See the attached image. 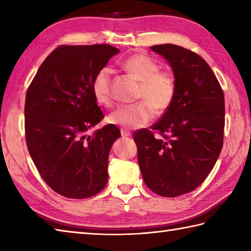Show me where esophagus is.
<instances>
[{"instance_id":"34e87169","label":"esophagus","mask_w":251,"mask_h":251,"mask_svg":"<svg viewBox=\"0 0 251 251\" xmlns=\"http://www.w3.org/2000/svg\"><path fill=\"white\" fill-rule=\"evenodd\" d=\"M121 134H122V137H123V138H126V137H130V136H131L130 132L125 130V129H121Z\"/></svg>"}]
</instances>
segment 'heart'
I'll return each instance as SVG.
<instances>
[{"instance_id": "obj_1", "label": "heart", "mask_w": 251, "mask_h": 251, "mask_svg": "<svg viewBox=\"0 0 251 251\" xmlns=\"http://www.w3.org/2000/svg\"><path fill=\"white\" fill-rule=\"evenodd\" d=\"M123 68L140 82L138 98L142 101L135 104L121 105L109 115L111 124L123 128H140L154 116V109L163 112L172 104L176 93V78L169 71H158V65L145 52H135L126 58ZM112 71L102 68L93 79V94L99 104L109 106Z\"/></svg>"}]
</instances>
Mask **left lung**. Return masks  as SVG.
I'll use <instances>...</instances> for the list:
<instances>
[{
  "mask_svg": "<svg viewBox=\"0 0 251 251\" xmlns=\"http://www.w3.org/2000/svg\"><path fill=\"white\" fill-rule=\"evenodd\" d=\"M166 59L176 78L172 104L152 129L134 134L145 183L154 193L176 197L195 190L220 155L225 129V95L208 63L173 44L151 46Z\"/></svg>",
  "mask_w": 251,
  "mask_h": 251,
  "instance_id": "8db88e82",
  "label": "left lung"
}]
</instances>
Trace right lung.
Returning <instances> with one entry per match:
<instances>
[{
  "instance_id": "right-lung-1",
  "label": "right lung",
  "mask_w": 251,
  "mask_h": 251,
  "mask_svg": "<svg viewBox=\"0 0 251 251\" xmlns=\"http://www.w3.org/2000/svg\"><path fill=\"white\" fill-rule=\"evenodd\" d=\"M120 50L108 44L62 45L37 70L25 95L26 147L46 184L69 199H86L108 182V158L121 131L105 125L93 79Z\"/></svg>"
}]
</instances>
